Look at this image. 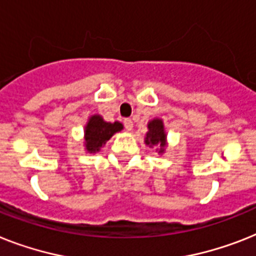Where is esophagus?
I'll return each mask as SVG.
<instances>
[{
    "label": "esophagus",
    "mask_w": 256,
    "mask_h": 256,
    "mask_svg": "<svg viewBox=\"0 0 256 256\" xmlns=\"http://www.w3.org/2000/svg\"><path fill=\"white\" fill-rule=\"evenodd\" d=\"M124 126H126V130H133V122L130 119H124Z\"/></svg>",
    "instance_id": "esophagus-1"
}]
</instances>
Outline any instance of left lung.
Returning <instances> with one entry per match:
<instances>
[{
  "mask_svg": "<svg viewBox=\"0 0 256 256\" xmlns=\"http://www.w3.org/2000/svg\"><path fill=\"white\" fill-rule=\"evenodd\" d=\"M148 132L145 144L149 146H160L158 153H164L166 148V132L161 119H153L148 123Z\"/></svg>",
  "mask_w": 256,
  "mask_h": 256,
  "instance_id": "left-lung-1",
  "label": "left lung"
}]
</instances>
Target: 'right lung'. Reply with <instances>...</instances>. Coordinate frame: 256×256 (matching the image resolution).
Here are the masks:
<instances>
[{
	"label": "right lung",
	"mask_w": 256,
	"mask_h": 256,
	"mask_svg": "<svg viewBox=\"0 0 256 256\" xmlns=\"http://www.w3.org/2000/svg\"><path fill=\"white\" fill-rule=\"evenodd\" d=\"M123 130L119 122L107 123L100 115H92L85 126V146L88 153H96L116 132Z\"/></svg>",
	"instance_id": "right-lung-1"
}]
</instances>
